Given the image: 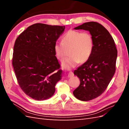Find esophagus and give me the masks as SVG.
I'll return each instance as SVG.
<instances>
[{
    "instance_id": "obj_1",
    "label": "esophagus",
    "mask_w": 129,
    "mask_h": 129,
    "mask_svg": "<svg viewBox=\"0 0 129 129\" xmlns=\"http://www.w3.org/2000/svg\"><path fill=\"white\" fill-rule=\"evenodd\" d=\"M73 76H74V74L72 72H70L69 73H68V78H72Z\"/></svg>"
}]
</instances>
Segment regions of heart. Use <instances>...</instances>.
<instances>
[{"label":"heart","mask_w":129,"mask_h":129,"mask_svg":"<svg viewBox=\"0 0 129 129\" xmlns=\"http://www.w3.org/2000/svg\"><path fill=\"white\" fill-rule=\"evenodd\" d=\"M94 49V40L89 33L70 30L62 38V42L55 43L54 49L57 59L63 61L62 69L69 70L75 68L79 62H86L91 56Z\"/></svg>","instance_id":"heart-1"}]
</instances>
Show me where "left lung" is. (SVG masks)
I'll list each match as a JSON object with an SVG mask.
<instances>
[{
	"label": "left lung",
	"instance_id": "1",
	"mask_svg": "<svg viewBox=\"0 0 129 129\" xmlns=\"http://www.w3.org/2000/svg\"><path fill=\"white\" fill-rule=\"evenodd\" d=\"M89 31L94 40V49L89 59L74 72L80 84L73 91L81 101L99 96L110 83L115 72L117 51L113 38L100 24L90 21L74 28Z\"/></svg>",
	"mask_w": 129,
	"mask_h": 129
}]
</instances>
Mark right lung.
Wrapping results in <instances>:
<instances>
[{
  "mask_svg": "<svg viewBox=\"0 0 129 129\" xmlns=\"http://www.w3.org/2000/svg\"><path fill=\"white\" fill-rule=\"evenodd\" d=\"M65 26L42 23L29 26L16 39L12 64L21 89L37 100L51 98L62 70L54 46Z\"/></svg>",
  "mask_w": 129,
  "mask_h": 129,
  "instance_id": "right-lung-1",
  "label": "right lung"
}]
</instances>
